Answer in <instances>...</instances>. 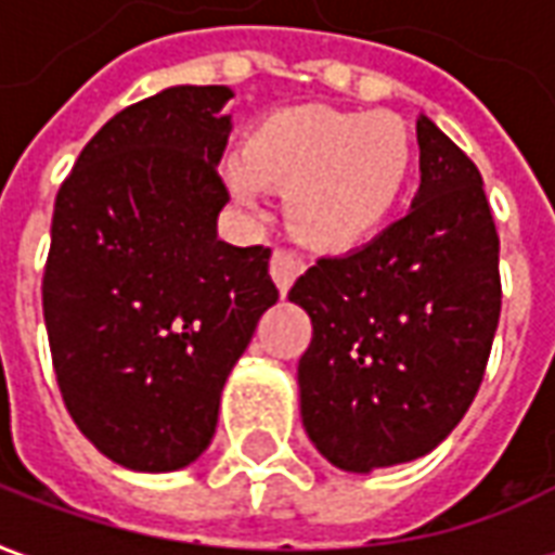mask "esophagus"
<instances>
[{
	"label": "esophagus",
	"instance_id": "34e87169",
	"mask_svg": "<svg viewBox=\"0 0 555 555\" xmlns=\"http://www.w3.org/2000/svg\"><path fill=\"white\" fill-rule=\"evenodd\" d=\"M300 273H302V264L294 258V255L285 253V249H276V253H273V258H270V276H273V282H276V288L282 297L288 294V288L294 285V279L300 276Z\"/></svg>",
	"mask_w": 555,
	"mask_h": 555
}]
</instances>
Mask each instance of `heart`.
<instances>
[{
  "label": "heart",
  "instance_id": "1",
  "mask_svg": "<svg viewBox=\"0 0 555 555\" xmlns=\"http://www.w3.org/2000/svg\"><path fill=\"white\" fill-rule=\"evenodd\" d=\"M413 175V137L392 113L291 106L253 127L225 169L246 207L264 190L288 193L294 231L321 246H348L386 222Z\"/></svg>",
  "mask_w": 555,
  "mask_h": 555
}]
</instances>
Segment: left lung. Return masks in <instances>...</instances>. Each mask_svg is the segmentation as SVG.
<instances>
[{
    "mask_svg": "<svg viewBox=\"0 0 555 555\" xmlns=\"http://www.w3.org/2000/svg\"><path fill=\"white\" fill-rule=\"evenodd\" d=\"M422 183L408 217L321 258L288 300L312 318L302 428L345 473L416 461L473 404L500 324V237L481 175L418 115Z\"/></svg>",
    "mask_w": 555,
    "mask_h": 555,
    "instance_id": "8db88e82",
    "label": "left lung"
}]
</instances>
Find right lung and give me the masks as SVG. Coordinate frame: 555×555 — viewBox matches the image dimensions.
<instances>
[{
    "label": "right lung",
    "instance_id": "right-lung-1",
    "mask_svg": "<svg viewBox=\"0 0 555 555\" xmlns=\"http://www.w3.org/2000/svg\"><path fill=\"white\" fill-rule=\"evenodd\" d=\"M229 86H171L109 118L55 195L43 321L65 408L137 473L205 452L219 396L279 300L270 249L217 237Z\"/></svg>",
    "mask_w": 555,
    "mask_h": 555
}]
</instances>
